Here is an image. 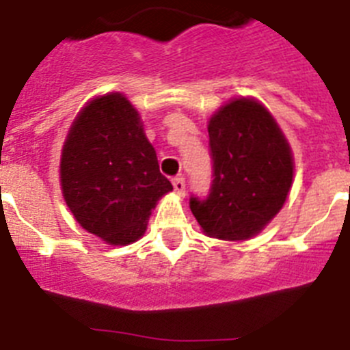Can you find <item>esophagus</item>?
Instances as JSON below:
<instances>
[{
	"label": "esophagus",
	"mask_w": 350,
	"mask_h": 350,
	"mask_svg": "<svg viewBox=\"0 0 350 350\" xmlns=\"http://www.w3.org/2000/svg\"><path fill=\"white\" fill-rule=\"evenodd\" d=\"M173 189H175V193L178 194V196H184L185 194V180L182 177H177L173 178Z\"/></svg>",
	"instance_id": "esophagus-1"
}]
</instances>
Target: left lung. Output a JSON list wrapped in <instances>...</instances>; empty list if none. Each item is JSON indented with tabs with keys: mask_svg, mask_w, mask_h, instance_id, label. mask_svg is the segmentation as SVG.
Returning <instances> with one entry per match:
<instances>
[{
	"mask_svg": "<svg viewBox=\"0 0 350 350\" xmlns=\"http://www.w3.org/2000/svg\"><path fill=\"white\" fill-rule=\"evenodd\" d=\"M212 185L189 206L202 230L221 240L254 237L279 213L293 184V154L259 101L238 98L208 122Z\"/></svg>",
	"mask_w": 350,
	"mask_h": 350,
	"instance_id": "1",
	"label": "left lung"
}]
</instances>
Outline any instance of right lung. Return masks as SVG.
I'll return each instance as SVG.
<instances>
[{"label": "right lung", "mask_w": 350, "mask_h": 350, "mask_svg": "<svg viewBox=\"0 0 350 350\" xmlns=\"http://www.w3.org/2000/svg\"><path fill=\"white\" fill-rule=\"evenodd\" d=\"M59 168L64 202L77 222L110 245L137 242L157 200L173 189L140 116L119 92L80 110Z\"/></svg>", "instance_id": "1"}]
</instances>
